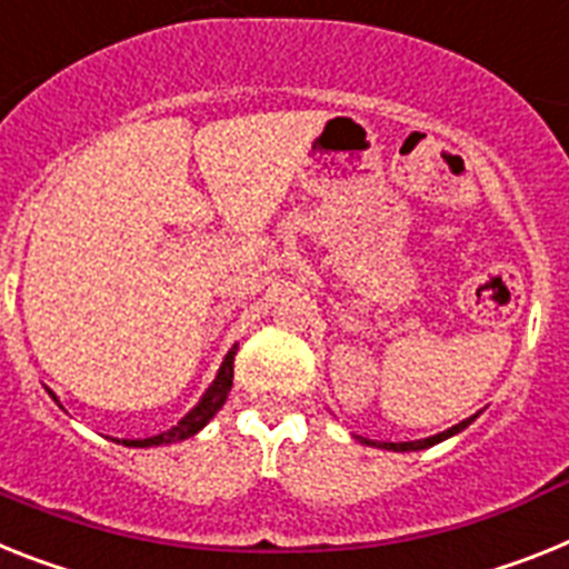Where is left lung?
<instances>
[{
  "mask_svg": "<svg viewBox=\"0 0 569 569\" xmlns=\"http://www.w3.org/2000/svg\"><path fill=\"white\" fill-rule=\"evenodd\" d=\"M475 419H477V413H475V417H469V419H462V422H457L455 428H448V431L433 433V437H428V439H413V442H373V439H365V437H358V439H361L365 446L385 448V451H422V448H431V446H437V442H442V439H448V437H455V433L466 431V428H469V425L475 422Z\"/></svg>",
  "mask_w": 569,
  "mask_h": 569,
  "instance_id": "obj_1",
  "label": "left lung"
}]
</instances>
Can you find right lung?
Masks as SVG:
<instances>
[{"label": "right lung", "instance_id": "right-lung-1", "mask_svg": "<svg viewBox=\"0 0 569 569\" xmlns=\"http://www.w3.org/2000/svg\"><path fill=\"white\" fill-rule=\"evenodd\" d=\"M233 356H237V343H233L231 350H228L226 361H222V367H219L217 379L211 381V388L204 390L202 399L193 405V408L184 413V417L179 419V425H173L170 431H161L156 433V437H147V439H114L118 446H127V448H152V446H170V442H179V439H188L193 437V433H199L204 428V425L211 422L213 417H217V410L226 405L228 393H231V385H233ZM49 396L54 399L57 405H60V399H57L54 393L49 390ZM63 408V405H60Z\"/></svg>", "mask_w": 569, "mask_h": 569}]
</instances>
